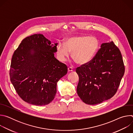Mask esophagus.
<instances>
[{
	"label": "esophagus",
	"instance_id": "1",
	"mask_svg": "<svg viewBox=\"0 0 133 133\" xmlns=\"http://www.w3.org/2000/svg\"><path fill=\"white\" fill-rule=\"evenodd\" d=\"M73 70H72V68L71 67H69L68 68V71L69 72H70V71H72Z\"/></svg>",
	"mask_w": 133,
	"mask_h": 133
}]
</instances>
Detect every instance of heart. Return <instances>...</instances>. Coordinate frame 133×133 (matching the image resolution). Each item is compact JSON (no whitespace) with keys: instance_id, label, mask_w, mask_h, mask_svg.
Masks as SVG:
<instances>
[{"instance_id":"obj_1","label":"heart","mask_w":133,"mask_h":133,"mask_svg":"<svg viewBox=\"0 0 133 133\" xmlns=\"http://www.w3.org/2000/svg\"><path fill=\"white\" fill-rule=\"evenodd\" d=\"M99 47L96 38L88 36L70 37L65 43H59L57 46V53L59 59L64 62L72 51V58L80 65L89 63L96 55Z\"/></svg>"}]
</instances>
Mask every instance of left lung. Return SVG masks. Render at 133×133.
Wrapping results in <instances>:
<instances>
[{"label":"left lung","mask_w":133,"mask_h":133,"mask_svg":"<svg viewBox=\"0 0 133 133\" xmlns=\"http://www.w3.org/2000/svg\"><path fill=\"white\" fill-rule=\"evenodd\" d=\"M94 58L76 68L77 92L86 104L96 105L116 94L125 72L121 52L112 42L103 43Z\"/></svg>","instance_id":"obj_1"}]
</instances>
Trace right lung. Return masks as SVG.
Instances as JSON below:
<instances>
[{"label":"right lung","mask_w":133,"mask_h":133,"mask_svg":"<svg viewBox=\"0 0 133 133\" xmlns=\"http://www.w3.org/2000/svg\"><path fill=\"white\" fill-rule=\"evenodd\" d=\"M57 44L42 34H34L24 39L14 51L10 81L25 102L43 106L54 99L57 84L67 72V66L54 56Z\"/></svg>","instance_id":"right-lung-1"}]
</instances>
